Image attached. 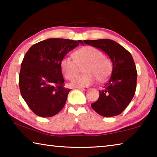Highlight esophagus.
Masks as SVG:
<instances>
[{
  "mask_svg": "<svg viewBox=\"0 0 157 157\" xmlns=\"http://www.w3.org/2000/svg\"><path fill=\"white\" fill-rule=\"evenodd\" d=\"M79 90H81V91H87V90L89 89L88 87H82V88H78Z\"/></svg>",
  "mask_w": 157,
  "mask_h": 157,
  "instance_id": "obj_1",
  "label": "esophagus"
}]
</instances>
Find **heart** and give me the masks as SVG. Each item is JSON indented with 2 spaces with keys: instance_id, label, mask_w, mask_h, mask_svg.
<instances>
[{
  "instance_id": "1",
  "label": "heart",
  "mask_w": 157,
  "mask_h": 157,
  "mask_svg": "<svg viewBox=\"0 0 157 157\" xmlns=\"http://www.w3.org/2000/svg\"><path fill=\"white\" fill-rule=\"evenodd\" d=\"M74 59L66 57L61 61V70L66 79H70L78 73L79 67L85 64V73L74 77L71 85L82 88L90 86L97 80L103 82L107 80L111 72L110 61L104 57V54L99 49L93 46H85L73 52Z\"/></svg>"
}]
</instances>
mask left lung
<instances>
[{
    "instance_id": "1",
    "label": "left lung",
    "mask_w": 157,
    "mask_h": 157,
    "mask_svg": "<svg viewBox=\"0 0 157 157\" xmlns=\"http://www.w3.org/2000/svg\"><path fill=\"white\" fill-rule=\"evenodd\" d=\"M84 43L105 52L113 66L111 77L91 107L104 117L118 116L128 106L136 91L137 71L132 55L111 39L84 40Z\"/></svg>"
}]
</instances>
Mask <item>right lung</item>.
Returning <instances> with one entry per match:
<instances>
[{"label":"right lung","instance_id":"add662e5","mask_svg":"<svg viewBox=\"0 0 157 157\" xmlns=\"http://www.w3.org/2000/svg\"><path fill=\"white\" fill-rule=\"evenodd\" d=\"M82 40L52 38L34 44L21 63L18 84L21 94L36 115H56L66 104L71 90L63 87L60 63Z\"/></svg>","mask_w":157,"mask_h":157}]
</instances>
